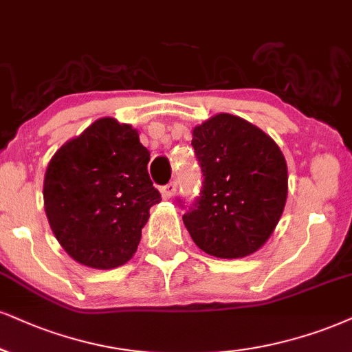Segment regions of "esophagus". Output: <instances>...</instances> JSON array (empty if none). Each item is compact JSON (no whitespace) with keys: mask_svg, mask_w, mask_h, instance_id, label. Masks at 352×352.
<instances>
[{"mask_svg":"<svg viewBox=\"0 0 352 352\" xmlns=\"http://www.w3.org/2000/svg\"><path fill=\"white\" fill-rule=\"evenodd\" d=\"M176 190H177V184L176 183H169L168 186H164V188L160 189V192H162L163 199H171L176 194Z\"/></svg>","mask_w":352,"mask_h":352,"instance_id":"obj_1","label":"esophagus"}]
</instances>
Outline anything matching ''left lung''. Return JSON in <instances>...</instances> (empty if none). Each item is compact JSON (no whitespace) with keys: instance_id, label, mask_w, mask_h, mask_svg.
I'll list each match as a JSON object with an SVG mask.
<instances>
[{"instance_id":"obj_1","label":"left lung","mask_w":352,"mask_h":352,"mask_svg":"<svg viewBox=\"0 0 352 352\" xmlns=\"http://www.w3.org/2000/svg\"><path fill=\"white\" fill-rule=\"evenodd\" d=\"M202 190L183 215L190 238L215 258L253 254L269 240L287 201V163L248 120L215 114L192 130Z\"/></svg>"}]
</instances>
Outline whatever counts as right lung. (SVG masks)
Listing matches in <instances>:
<instances>
[{
	"instance_id": "add662e5",
	"label": "right lung",
	"mask_w": 352,
	"mask_h": 352,
	"mask_svg": "<svg viewBox=\"0 0 352 352\" xmlns=\"http://www.w3.org/2000/svg\"><path fill=\"white\" fill-rule=\"evenodd\" d=\"M148 162L137 130L112 117L94 120L55 151L43 177V209L76 263L114 269L135 254L150 207L162 201Z\"/></svg>"
}]
</instances>
